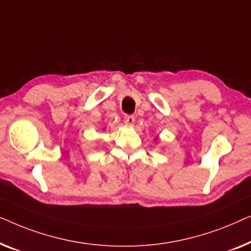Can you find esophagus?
Returning a JSON list of instances; mask_svg holds the SVG:
<instances>
[{"mask_svg": "<svg viewBox=\"0 0 251 251\" xmlns=\"http://www.w3.org/2000/svg\"><path fill=\"white\" fill-rule=\"evenodd\" d=\"M124 123L127 126H133L134 123H135V117L130 115H126L124 117Z\"/></svg>", "mask_w": 251, "mask_h": 251, "instance_id": "obj_1", "label": "esophagus"}]
</instances>
